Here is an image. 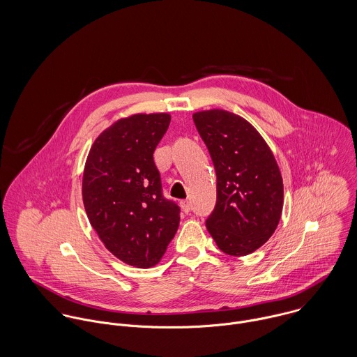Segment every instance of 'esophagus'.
Returning a JSON list of instances; mask_svg holds the SVG:
<instances>
[{"mask_svg":"<svg viewBox=\"0 0 357 357\" xmlns=\"http://www.w3.org/2000/svg\"><path fill=\"white\" fill-rule=\"evenodd\" d=\"M180 206H181V208H183V211H184V213H188V211L191 210V204H190L188 201H181V202H180Z\"/></svg>","mask_w":357,"mask_h":357,"instance_id":"1","label":"esophagus"}]
</instances>
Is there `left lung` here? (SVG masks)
I'll return each mask as SVG.
<instances>
[{"instance_id":"obj_1","label":"left lung","mask_w":357,"mask_h":357,"mask_svg":"<svg viewBox=\"0 0 357 357\" xmlns=\"http://www.w3.org/2000/svg\"><path fill=\"white\" fill-rule=\"evenodd\" d=\"M192 118L217 174V204L206 228L222 253L252 255L280 221L283 178L278 162L245 118L220 108Z\"/></svg>"}]
</instances>
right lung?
Masks as SVG:
<instances>
[{"instance_id": "obj_1", "label": "right lung", "mask_w": 357, "mask_h": 357, "mask_svg": "<svg viewBox=\"0 0 357 357\" xmlns=\"http://www.w3.org/2000/svg\"><path fill=\"white\" fill-rule=\"evenodd\" d=\"M170 114H132L93 142L82 176V201L105 249L136 268L155 266L174 238L180 208L162 197L153 151Z\"/></svg>"}]
</instances>
